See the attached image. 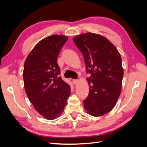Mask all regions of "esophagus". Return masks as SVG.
Segmentation results:
<instances>
[{
    "label": "esophagus",
    "mask_w": 147,
    "mask_h": 147,
    "mask_svg": "<svg viewBox=\"0 0 147 147\" xmlns=\"http://www.w3.org/2000/svg\"><path fill=\"white\" fill-rule=\"evenodd\" d=\"M78 80H76V79H73L72 80V82L74 84H77L78 83Z\"/></svg>",
    "instance_id": "esophagus-1"
}]
</instances>
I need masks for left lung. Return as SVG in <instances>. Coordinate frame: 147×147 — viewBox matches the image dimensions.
I'll list each match as a JSON object with an SVG mask.
<instances>
[{
  "mask_svg": "<svg viewBox=\"0 0 147 147\" xmlns=\"http://www.w3.org/2000/svg\"><path fill=\"white\" fill-rule=\"evenodd\" d=\"M86 65L90 92L83 100L84 108L93 117L112 110L121 91L123 69L117 48L99 34L88 32L74 38Z\"/></svg>",
  "mask_w": 147,
  "mask_h": 147,
  "instance_id": "left-lung-1",
  "label": "left lung"
}]
</instances>
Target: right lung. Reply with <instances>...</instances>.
I'll list each match as a JSON object with an SVG mask.
<instances>
[{
    "instance_id": "right-lung-1",
    "label": "right lung",
    "mask_w": 147,
    "mask_h": 147,
    "mask_svg": "<svg viewBox=\"0 0 147 147\" xmlns=\"http://www.w3.org/2000/svg\"><path fill=\"white\" fill-rule=\"evenodd\" d=\"M67 40L61 35L45 38L36 44L24 63L26 93L35 109L47 119L59 116L70 95V87L61 78L57 63L59 51Z\"/></svg>"
}]
</instances>
